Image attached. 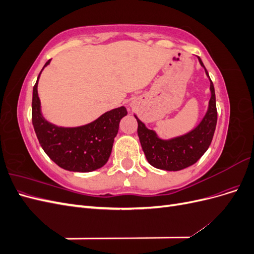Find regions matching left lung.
Wrapping results in <instances>:
<instances>
[{
    "mask_svg": "<svg viewBox=\"0 0 254 254\" xmlns=\"http://www.w3.org/2000/svg\"><path fill=\"white\" fill-rule=\"evenodd\" d=\"M198 59L204 67L206 75L209 76L200 57H198ZM210 89L211 99L205 117L194 130L184 135L168 141L161 140L153 130L146 128L143 123L135 117L137 121V135L146 159L150 165L160 170L175 172L193 165L202 157L211 145L217 123L216 98H215L212 80Z\"/></svg>",
    "mask_w": 254,
    "mask_h": 254,
    "instance_id": "1",
    "label": "left lung"
}]
</instances>
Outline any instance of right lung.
Segmentation results:
<instances>
[{"label": "right lung", "mask_w": 254, "mask_h": 254, "mask_svg": "<svg viewBox=\"0 0 254 254\" xmlns=\"http://www.w3.org/2000/svg\"><path fill=\"white\" fill-rule=\"evenodd\" d=\"M50 61L51 59L44 66ZM38 79L33 89L32 121L38 141L45 153L66 171L87 173L104 166L111 155L120 121L127 114L125 107L106 112L88 125L75 128L57 127L42 117L37 91Z\"/></svg>", "instance_id": "1"}]
</instances>
